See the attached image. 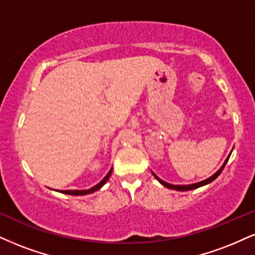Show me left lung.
Returning a JSON list of instances; mask_svg holds the SVG:
<instances>
[{"mask_svg": "<svg viewBox=\"0 0 255 255\" xmlns=\"http://www.w3.org/2000/svg\"><path fill=\"white\" fill-rule=\"evenodd\" d=\"M232 151H233V150H232ZM231 153H232V152H231ZM231 153H229L227 158H226V161L224 162V164L221 165V168H220L219 170L216 171L214 175H212V176H210V177L207 178V180H203V181H201V182H197V183H193V184H183V185H181V184H170V183H168V182H165V181L161 180V178H159L158 176H157L156 174H153L152 171H151V172H152V175L155 176V177H156V180L158 181L159 183H161L162 185H164V187L168 188V189H174V190H177V191H187V190H193V189H196V188L203 187V185L208 184V183H210V182H213V181H214L215 178H218V177H219V175L221 174L222 170H224V168H225L226 163L228 162L229 157H231Z\"/></svg>", "mask_w": 255, "mask_h": 255, "instance_id": "left-lung-1", "label": "left lung"}]
</instances>
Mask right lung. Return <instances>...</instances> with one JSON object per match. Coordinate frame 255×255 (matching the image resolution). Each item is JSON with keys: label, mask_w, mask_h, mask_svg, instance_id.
<instances>
[{"label": "right lung", "mask_w": 255, "mask_h": 255, "mask_svg": "<svg viewBox=\"0 0 255 255\" xmlns=\"http://www.w3.org/2000/svg\"><path fill=\"white\" fill-rule=\"evenodd\" d=\"M111 174H112V169L108 172V175H106L105 177H104L103 180L100 181L98 184H96V185H94V187L90 188V189H85V190H60V193H62V194H67V195H74V196H81V195L92 194V193H94V191L99 190L100 188H102L103 185L105 184L106 182H108L109 177H110V176H111ZM58 191H59V190H58Z\"/></svg>", "instance_id": "right-lung-1"}]
</instances>
